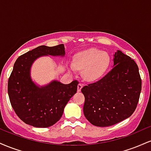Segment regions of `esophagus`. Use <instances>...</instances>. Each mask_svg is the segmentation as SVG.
<instances>
[{"label":"esophagus","instance_id":"esophagus-1","mask_svg":"<svg viewBox=\"0 0 151 151\" xmlns=\"http://www.w3.org/2000/svg\"><path fill=\"white\" fill-rule=\"evenodd\" d=\"M83 87V84H81V83H79V84H78V86H77V91H81V88Z\"/></svg>","mask_w":151,"mask_h":151}]
</instances>
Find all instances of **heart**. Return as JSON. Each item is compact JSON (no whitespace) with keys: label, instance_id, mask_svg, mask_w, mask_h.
Instances as JSON below:
<instances>
[{"label":"heart","instance_id":"1","mask_svg":"<svg viewBox=\"0 0 151 151\" xmlns=\"http://www.w3.org/2000/svg\"><path fill=\"white\" fill-rule=\"evenodd\" d=\"M110 65L108 54L96 48H89L76 55L71 71L83 70V77L87 81H95L101 78Z\"/></svg>","mask_w":151,"mask_h":151}]
</instances>
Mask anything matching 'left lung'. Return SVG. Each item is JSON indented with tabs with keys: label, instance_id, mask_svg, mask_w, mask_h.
I'll use <instances>...</instances> for the list:
<instances>
[{
	"label": "left lung",
	"instance_id": "1",
	"mask_svg": "<svg viewBox=\"0 0 151 151\" xmlns=\"http://www.w3.org/2000/svg\"><path fill=\"white\" fill-rule=\"evenodd\" d=\"M112 70L96 82L84 86L83 111L93 126L106 127L124 121L136 109L141 91L138 65L117 50Z\"/></svg>",
	"mask_w": 151,
	"mask_h": 151
}]
</instances>
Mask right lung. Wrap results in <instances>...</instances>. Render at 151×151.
I'll use <instances>...</instances> for the list:
<instances>
[{"instance_id": "add662e5", "label": "right lung", "mask_w": 151, "mask_h": 151, "mask_svg": "<svg viewBox=\"0 0 151 151\" xmlns=\"http://www.w3.org/2000/svg\"><path fill=\"white\" fill-rule=\"evenodd\" d=\"M63 44L41 45L20 56L15 61L8 83V92L15 114L26 124L47 128L61 119L67 102L77 91V81L68 84L53 80L45 86L32 81L33 62L43 56L65 57Z\"/></svg>"}]
</instances>
